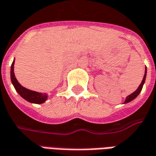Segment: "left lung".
Wrapping results in <instances>:
<instances>
[{
  "mask_svg": "<svg viewBox=\"0 0 156 156\" xmlns=\"http://www.w3.org/2000/svg\"><path fill=\"white\" fill-rule=\"evenodd\" d=\"M146 73H147V69L146 67H145V72H144V78H143V80L142 82H141V83H140V85L139 86V88L135 90L133 93H132L131 94H129L128 96H127V98H126V100H125V101H124V104H126V103H128V102H130V101H132L133 100H134L136 97L138 96L139 94V93L141 92V90H142L143 89V86H144V82H145V78H146Z\"/></svg>",
  "mask_w": 156,
  "mask_h": 156,
  "instance_id": "obj_1",
  "label": "left lung"
}]
</instances>
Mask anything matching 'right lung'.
<instances>
[{
	"instance_id": "obj_1",
	"label": "right lung",
	"mask_w": 156,
	"mask_h": 156,
	"mask_svg": "<svg viewBox=\"0 0 156 156\" xmlns=\"http://www.w3.org/2000/svg\"><path fill=\"white\" fill-rule=\"evenodd\" d=\"M14 63L15 61L13 60L12 64L11 66V80L13 84L14 88L16 89L17 93L20 94V96L23 97L24 100L29 101L30 103H34V104H42L44 101L47 100L48 94L45 93H39L36 91H33L30 89H28L23 87V86L18 83L17 78L14 74Z\"/></svg>"
}]
</instances>
